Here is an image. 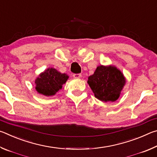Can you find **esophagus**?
<instances>
[{"label":"esophagus","instance_id":"esophagus-1","mask_svg":"<svg viewBox=\"0 0 157 157\" xmlns=\"http://www.w3.org/2000/svg\"><path fill=\"white\" fill-rule=\"evenodd\" d=\"M73 77L75 79H79L82 77V75L80 73H78V74L75 73V74H73Z\"/></svg>","mask_w":157,"mask_h":157}]
</instances>
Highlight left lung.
I'll return each mask as SVG.
<instances>
[{
  "label": "left lung",
  "instance_id": "obj_1",
  "mask_svg": "<svg viewBox=\"0 0 157 157\" xmlns=\"http://www.w3.org/2000/svg\"><path fill=\"white\" fill-rule=\"evenodd\" d=\"M88 84L95 97L102 102H114L120 96L125 78L116 66H98L88 78Z\"/></svg>",
  "mask_w": 157,
  "mask_h": 157
}]
</instances>
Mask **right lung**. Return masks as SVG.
<instances>
[{"label": "right lung", "mask_w": 157, "mask_h": 157, "mask_svg": "<svg viewBox=\"0 0 157 157\" xmlns=\"http://www.w3.org/2000/svg\"><path fill=\"white\" fill-rule=\"evenodd\" d=\"M68 79V75L61 73L55 68H48L39 75L35 80V89L46 96L54 95Z\"/></svg>", "instance_id": "obj_1"}]
</instances>
